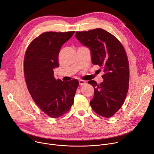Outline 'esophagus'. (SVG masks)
I'll use <instances>...</instances> for the list:
<instances>
[{"instance_id": "1", "label": "esophagus", "mask_w": 154, "mask_h": 154, "mask_svg": "<svg viewBox=\"0 0 154 154\" xmlns=\"http://www.w3.org/2000/svg\"><path fill=\"white\" fill-rule=\"evenodd\" d=\"M79 82L80 85H84V84H86V82L85 80H80L79 81Z\"/></svg>"}]
</instances>
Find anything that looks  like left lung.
<instances>
[{"instance_id": "obj_1", "label": "left lung", "mask_w": 154, "mask_h": 154, "mask_svg": "<svg viewBox=\"0 0 154 154\" xmlns=\"http://www.w3.org/2000/svg\"><path fill=\"white\" fill-rule=\"evenodd\" d=\"M75 37L90 49L93 64L104 71L103 82H88L95 90L90 106L98 115L110 118L121 108L128 94L129 69L126 51L115 36L101 28L77 32Z\"/></svg>"}]
</instances>
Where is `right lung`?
Segmentation results:
<instances>
[{
	"instance_id": "1",
	"label": "right lung",
	"mask_w": 154,
	"mask_h": 154,
	"mask_svg": "<svg viewBox=\"0 0 154 154\" xmlns=\"http://www.w3.org/2000/svg\"><path fill=\"white\" fill-rule=\"evenodd\" d=\"M74 33H43L30 43L25 53L24 74L28 90L36 105L51 118L63 116L74 103L79 81L56 80L53 69L59 67L61 47Z\"/></svg>"
}]
</instances>
